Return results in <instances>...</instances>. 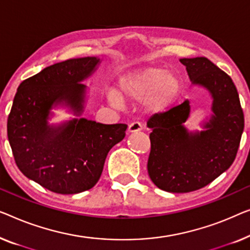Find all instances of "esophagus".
Here are the masks:
<instances>
[{
	"label": "esophagus",
	"mask_w": 250,
	"mask_h": 250,
	"mask_svg": "<svg viewBox=\"0 0 250 250\" xmlns=\"http://www.w3.org/2000/svg\"><path fill=\"white\" fill-rule=\"evenodd\" d=\"M141 129H142V125H141L139 122H133L128 125V132L129 133L139 132V131H141Z\"/></svg>",
	"instance_id": "obj_1"
}]
</instances>
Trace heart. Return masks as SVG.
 Here are the masks:
<instances>
[{"label": "heart", "mask_w": 250, "mask_h": 250, "mask_svg": "<svg viewBox=\"0 0 250 250\" xmlns=\"http://www.w3.org/2000/svg\"><path fill=\"white\" fill-rule=\"evenodd\" d=\"M182 79L175 72L160 66L137 68L123 75L118 81V93L111 91V104H118L121 99L142 101L147 114H164L175 104L182 93Z\"/></svg>", "instance_id": "1"}]
</instances>
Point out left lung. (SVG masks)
Here are the masks:
<instances>
[{
  "label": "left lung",
  "mask_w": 250,
  "mask_h": 250,
  "mask_svg": "<svg viewBox=\"0 0 250 250\" xmlns=\"http://www.w3.org/2000/svg\"><path fill=\"white\" fill-rule=\"evenodd\" d=\"M190 82L211 95L212 115L203 131L189 132L185 123L189 100L147 121L151 151L147 172L158 188L189 193L208 185L230 168L239 147L245 119L231 78L206 57L182 59Z\"/></svg>",
  "instance_id": "8db88e82"
}]
</instances>
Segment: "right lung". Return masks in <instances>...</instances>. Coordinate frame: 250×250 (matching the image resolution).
I'll return each mask as SVG.
<instances>
[{"mask_svg":"<svg viewBox=\"0 0 250 250\" xmlns=\"http://www.w3.org/2000/svg\"><path fill=\"white\" fill-rule=\"evenodd\" d=\"M98 57L56 63L21 82L8 118L16 164L29 179L57 194H78L98 183L109 150L125 137L126 124L86 118L49 124L52 109L66 107L80 117L86 86Z\"/></svg>","mask_w":250,"mask_h":250,"instance_id":"right-lung-1","label":"right lung"}]
</instances>
